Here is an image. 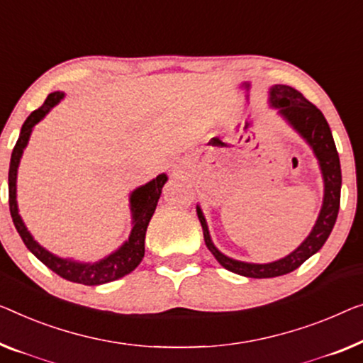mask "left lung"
Segmentation results:
<instances>
[{"instance_id":"left-lung-1","label":"left lung","mask_w":363,"mask_h":363,"mask_svg":"<svg viewBox=\"0 0 363 363\" xmlns=\"http://www.w3.org/2000/svg\"><path fill=\"white\" fill-rule=\"evenodd\" d=\"M269 106L272 109H277V116L282 117L305 140L308 147L313 150V155L316 156L323 176L324 196L316 223L311 228L310 235L305 238V241L295 251L286 254L285 257L266 264L238 261V259L221 252L213 245L212 238H210L207 220H205L200 205H197V215L200 225H202L203 240L208 251L213 254V257L226 270L251 279H272L294 272L306 259H310L313 254L321 250L329 235H331L334 223H336L340 203V186H342L336 143H334L331 128H329V123L324 118L323 112L316 106H313L310 101L305 99L298 91L285 84L270 86Z\"/></svg>"}]
</instances>
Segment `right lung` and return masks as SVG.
Masks as SVG:
<instances>
[{
	"label": "right lung",
	"mask_w": 363,
	"mask_h": 363,
	"mask_svg": "<svg viewBox=\"0 0 363 363\" xmlns=\"http://www.w3.org/2000/svg\"><path fill=\"white\" fill-rule=\"evenodd\" d=\"M65 97L62 91H55L47 96V99L39 109L34 111L29 117L26 118L23 128H21L19 138L16 142V147L11 155L9 163V176H8V187H9V212L13 223L18 230L19 236L23 238L24 245L27 246L34 256L39 259L40 262L53 270V272L60 275V277L69 280L74 284L83 285H102L107 282H113V280L123 277L132 272L133 269L142 262L145 256V235H147L148 223L153 216L156 205L161 197V191L167 181V176L160 174L150 182L143 184L135 189L130 194V213H132V230H130L128 240L123 241L121 247L116 251L107 254L106 257L99 259L96 262H81L72 257H60L57 254L50 252L45 247L40 246L39 242L34 240L30 231L27 230L26 223L19 215L18 207V169L23 153L29 143V138L32 135V130L39 123L43 117L55 107Z\"/></svg>",
	"instance_id": "right-lung-1"
}]
</instances>
